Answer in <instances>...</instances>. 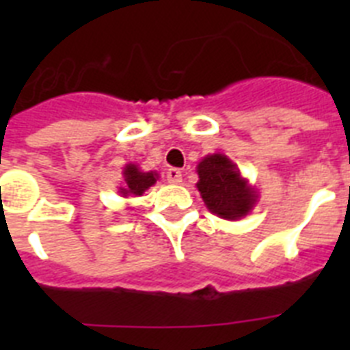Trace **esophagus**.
<instances>
[{
  "label": "esophagus",
  "instance_id": "1",
  "mask_svg": "<svg viewBox=\"0 0 350 350\" xmlns=\"http://www.w3.org/2000/svg\"><path fill=\"white\" fill-rule=\"evenodd\" d=\"M166 178H168L170 184H180L182 172L178 168H170L168 172H166Z\"/></svg>",
  "mask_w": 350,
  "mask_h": 350
}]
</instances>
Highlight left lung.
<instances>
[{
    "label": "left lung",
    "mask_w": 350,
    "mask_h": 350,
    "mask_svg": "<svg viewBox=\"0 0 350 350\" xmlns=\"http://www.w3.org/2000/svg\"><path fill=\"white\" fill-rule=\"evenodd\" d=\"M198 177L196 187L206 208L222 219L237 221L245 217L258 200L254 187L247 184L237 165L224 154L203 157L198 165Z\"/></svg>",
    "instance_id": "obj_1"
}]
</instances>
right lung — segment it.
Masks as SVG:
<instances>
[{"label":"right lung","instance_id":"obj_1","mask_svg":"<svg viewBox=\"0 0 350 350\" xmlns=\"http://www.w3.org/2000/svg\"><path fill=\"white\" fill-rule=\"evenodd\" d=\"M122 175H124V185L120 187V194L124 196H129V194L142 196L157 180L156 172H140V168L133 163L126 165Z\"/></svg>","mask_w":350,"mask_h":350}]
</instances>
